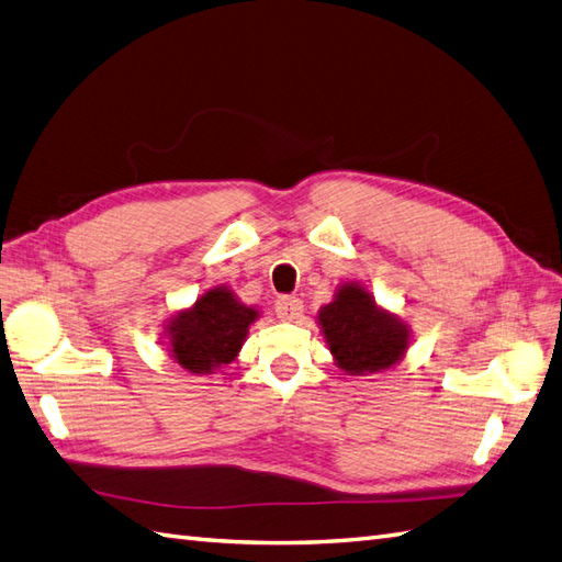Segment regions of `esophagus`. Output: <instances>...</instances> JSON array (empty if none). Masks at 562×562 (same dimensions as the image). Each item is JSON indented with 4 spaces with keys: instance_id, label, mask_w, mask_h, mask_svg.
Returning <instances> with one entry per match:
<instances>
[{
    "instance_id": "obj_1",
    "label": "esophagus",
    "mask_w": 562,
    "mask_h": 562,
    "mask_svg": "<svg viewBox=\"0 0 562 562\" xmlns=\"http://www.w3.org/2000/svg\"><path fill=\"white\" fill-rule=\"evenodd\" d=\"M276 313L282 321H296L304 313V302L299 296H280L276 302Z\"/></svg>"
}]
</instances>
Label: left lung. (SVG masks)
<instances>
[{
	"instance_id": "obj_1",
	"label": "left lung",
	"mask_w": 562,
	"mask_h": 562,
	"mask_svg": "<svg viewBox=\"0 0 562 562\" xmlns=\"http://www.w3.org/2000/svg\"><path fill=\"white\" fill-rule=\"evenodd\" d=\"M318 321L337 367L351 375L390 369L407 349V325L378 308L359 284H342Z\"/></svg>"
}]
</instances>
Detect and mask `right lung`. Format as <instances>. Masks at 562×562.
<instances>
[{
	"label": "right lung",
	"mask_w": 562,
	"mask_h": 562,
	"mask_svg": "<svg viewBox=\"0 0 562 562\" xmlns=\"http://www.w3.org/2000/svg\"><path fill=\"white\" fill-rule=\"evenodd\" d=\"M256 316L258 311L241 306L227 286H215L167 325L172 357L191 373H213L239 355Z\"/></svg>",
	"instance_id": "add662e5"
}]
</instances>
